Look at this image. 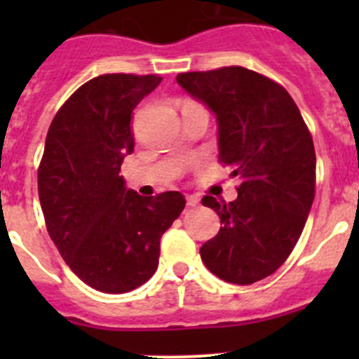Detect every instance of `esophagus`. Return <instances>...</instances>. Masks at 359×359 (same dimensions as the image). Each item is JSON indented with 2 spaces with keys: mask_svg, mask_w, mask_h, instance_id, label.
<instances>
[{
  "mask_svg": "<svg viewBox=\"0 0 359 359\" xmlns=\"http://www.w3.org/2000/svg\"><path fill=\"white\" fill-rule=\"evenodd\" d=\"M186 200H187V206H198V205H200V198L194 196V194L187 196Z\"/></svg>",
  "mask_w": 359,
  "mask_h": 359,
  "instance_id": "esophagus-1",
  "label": "esophagus"
}]
</instances>
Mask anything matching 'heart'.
Wrapping results in <instances>:
<instances>
[{
    "mask_svg": "<svg viewBox=\"0 0 359 359\" xmlns=\"http://www.w3.org/2000/svg\"><path fill=\"white\" fill-rule=\"evenodd\" d=\"M186 104H189V102H186Z\"/></svg>",
    "mask_w": 359,
    "mask_h": 359,
    "instance_id": "obj_1",
    "label": "heart"
}]
</instances>
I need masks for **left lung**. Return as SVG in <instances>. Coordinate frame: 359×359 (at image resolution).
<instances>
[{
  "label": "left lung",
  "instance_id": "obj_1",
  "mask_svg": "<svg viewBox=\"0 0 359 359\" xmlns=\"http://www.w3.org/2000/svg\"><path fill=\"white\" fill-rule=\"evenodd\" d=\"M177 83L215 114L219 159L241 180L234 201L201 200L222 224L201 260L227 283L252 285L288 259L306 226L316 186L313 137L290 93L255 71L182 72Z\"/></svg>",
  "mask_w": 359,
  "mask_h": 359
}]
</instances>
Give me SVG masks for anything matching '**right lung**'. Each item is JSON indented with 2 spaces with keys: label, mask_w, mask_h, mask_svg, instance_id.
Listing matches in <instances>:
<instances>
[{
  "label": "right lung",
  "mask_w": 359,
  "mask_h": 359,
  "mask_svg": "<svg viewBox=\"0 0 359 359\" xmlns=\"http://www.w3.org/2000/svg\"><path fill=\"white\" fill-rule=\"evenodd\" d=\"M158 74H102L53 118L38 170L50 238L72 273L104 293H125L158 269L159 240L186 206L179 191L140 196L119 175L133 153L132 112Z\"/></svg>",
  "instance_id": "obj_1"
}]
</instances>
